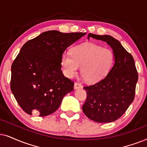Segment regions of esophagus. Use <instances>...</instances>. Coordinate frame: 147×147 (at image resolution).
Listing matches in <instances>:
<instances>
[{
    "instance_id": "obj_1",
    "label": "esophagus",
    "mask_w": 147,
    "mask_h": 147,
    "mask_svg": "<svg viewBox=\"0 0 147 147\" xmlns=\"http://www.w3.org/2000/svg\"><path fill=\"white\" fill-rule=\"evenodd\" d=\"M83 87H82L81 84H80L79 83H75V85H74V88H75V89H80V88H82Z\"/></svg>"
}]
</instances>
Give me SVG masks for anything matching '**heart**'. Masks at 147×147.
Listing matches in <instances>:
<instances>
[{
	"mask_svg": "<svg viewBox=\"0 0 147 147\" xmlns=\"http://www.w3.org/2000/svg\"><path fill=\"white\" fill-rule=\"evenodd\" d=\"M114 61L113 52L100 46L85 43L74 46L70 55L64 54L61 58L63 72L67 77L77 75L81 68V75L86 82L97 83L107 75Z\"/></svg>",
	"mask_w": 147,
	"mask_h": 147,
	"instance_id": "b5f03b06",
	"label": "heart"
}]
</instances>
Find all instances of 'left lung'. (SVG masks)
<instances>
[{"instance_id":"8db88e82","label":"left lung","mask_w":147,"mask_h":147,"mask_svg":"<svg viewBox=\"0 0 147 147\" xmlns=\"http://www.w3.org/2000/svg\"><path fill=\"white\" fill-rule=\"evenodd\" d=\"M93 38L105 42L112 48L115 62L102 80L83 87L87 99L82 107L86 116L95 122L116 121L125 113L134 101L138 76L132 56L112 36L89 34Z\"/></svg>"}]
</instances>
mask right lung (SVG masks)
<instances>
[{"label":"right lung","instance_id":"obj_1","mask_svg":"<svg viewBox=\"0 0 147 147\" xmlns=\"http://www.w3.org/2000/svg\"><path fill=\"white\" fill-rule=\"evenodd\" d=\"M85 34L48 31L23 45L11 66V91L23 111L48 116L73 91L74 82L61 70V58L68 46Z\"/></svg>","mask_w":147,"mask_h":147}]
</instances>
